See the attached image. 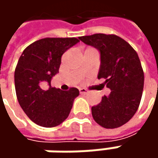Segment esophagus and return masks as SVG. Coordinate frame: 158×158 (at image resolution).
Instances as JSON below:
<instances>
[{"label":"esophagus","instance_id":"obj_1","mask_svg":"<svg viewBox=\"0 0 158 158\" xmlns=\"http://www.w3.org/2000/svg\"><path fill=\"white\" fill-rule=\"evenodd\" d=\"M79 91H80L81 94H87V93H88V90H87L86 89L80 88L79 89Z\"/></svg>","mask_w":158,"mask_h":158}]
</instances>
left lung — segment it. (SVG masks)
I'll use <instances>...</instances> for the list:
<instances>
[{
  "mask_svg": "<svg viewBox=\"0 0 158 158\" xmlns=\"http://www.w3.org/2000/svg\"><path fill=\"white\" fill-rule=\"evenodd\" d=\"M100 52L101 66L98 78H105L108 96L91 107L94 120L105 128H117L135 114L142 99L144 73L135 50L114 34L97 33L79 37Z\"/></svg>",
  "mask_w": 158,
  "mask_h": 158,
  "instance_id": "left-lung-1",
  "label": "left lung"
}]
</instances>
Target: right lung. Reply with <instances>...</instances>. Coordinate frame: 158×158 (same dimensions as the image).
Instances as JSON below:
<instances>
[{
  "mask_svg": "<svg viewBox=\"0 0 158 158\" xmlns=\"http://www.w3.org/2000/svg\"><path fill=\"white\" fill-rule=\"evenodd\" d=\"M78 42L76 38L42 39L28 46L18 60L15 69L16 98L29 118L39 126L56 127L69 115L79 90L52 88L51 80L59 73L62 54ZM46 83L48 89L43 87Z\"/></svg>",
  "mask_w": 158,
  "mask_h": 158,
  "instance_id": "add662e5",
  "label": "right lung"
}]
</instances>
